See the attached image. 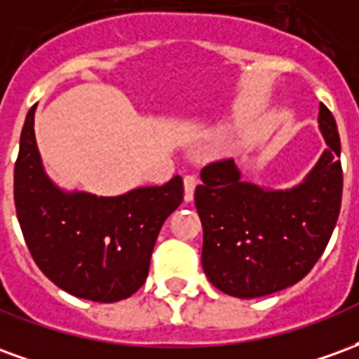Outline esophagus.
<instances>
[{
  "mask_svg": "<svg viewBox=\"0 0 359 359\" xmlns=\"http://www.w3.org/2000/svg\"><path fill=\"white\" fill-rule=\"evenodd\" d=\"M198 187V179L194 175H187L184 177V200L187 202H192L194 200V190Z\"/></svg>",
  "mask_w": 359,
  "mask_h": 359,
  "instance_id": "34e87169",
  "label": "esophagus"
}]
</instances>
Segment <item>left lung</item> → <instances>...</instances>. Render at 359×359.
<instances>
[{
	"instance_id": "obj_1",
	"label": "left lung",
	"mask_w": 359,
	"mask_h": 359,
	"mask_svg": "<svg viewBox=\"0 0 359 359\" xmlns=\"http://www.w3.org/2000/svg\"><path fill=\"white\" fill-rule=\"evenodd\" d=\"M327 142L300 184L269 190L242 180L234 159L202 169L194 202L203 226L202 265L210 283L234 298H259L296 285L329 244L342 200L340 138L319 105Z\"/></svg>"
}]
</instances>
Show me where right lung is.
<instances>
[{"instance_id":"right-lung-1","label":"right lung","mask_w":359,"mask_h":359,"mask_svg":"<svg viewBox=\"0 0 359 359\" xmlns=\"http://www.w3.org/2000/svg\"><path fill=\"white\" fill-rule=\"evenodd\" d=\"M28 111L15 163V208L36 265L76 298L111 304L133 296L148 277L165 219L182 202V179L121 196L67 192L46 175Z\"/></svg>"}]
</instances>
